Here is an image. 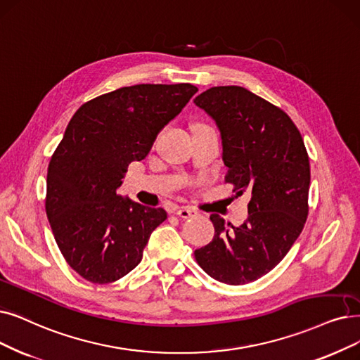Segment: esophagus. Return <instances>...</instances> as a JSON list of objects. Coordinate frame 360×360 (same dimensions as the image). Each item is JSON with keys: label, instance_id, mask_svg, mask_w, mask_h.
<instances>
[{"label": "esophagus", "instance_id": "esophagus-1", "mask_svg": "<svg viewBox=\"0 0 360 360\" xmlns=\"http://www.w3.org/2000/svg\"><path fill=\"white\" fill-rule=\"evenodd\" d=\"M176 214L181 219H191V217H198L199 215V212L192 207H180Z\"/></svg>", "mask_w": 360, "mask_h": 360}]
</instances>
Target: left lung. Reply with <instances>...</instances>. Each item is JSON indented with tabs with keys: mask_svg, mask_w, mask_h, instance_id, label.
<instances>
[{
	"mask_svg": "<svg viewBox=\"0 0 360 360\" xmlns=\"http://www.w3.org/2000/svg\"><path fill=\"white\" fill-rule=\"evenodd\" d=\"M193 103L217 125L224 180L250 192L240 226L211 214L215 233L195 251L211 278L243 285L264 276L294 245L309 214L310 164L298 128L279 108L238 85L212 87Z\"/></svg>",
	"mask_w": 360,
	"mask_h": 360,
	"instance_id": "obj_1",
	"label": "left lung"
}]
</instances>
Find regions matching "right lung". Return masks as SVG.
I'll list each match as a JSON object with an SVG mask.
<instances>
[{
    "instance_id": "1",
    "label": "right lung",
    "mask_w": 360,
    "mask_h": 360,
    "mask_svg": "<svg viewBox=\"0 0 360 360\" xmlns=\"http://www.w3.org/2000/svg\"><path fill=\"white\" fill-rule=\"evenodd\" d=\"M196 91L192 84L122 87L84 103L69 121L49 165L46 211L57 247L84 279L115 282L141 262L167 212L117 189Z\"/></svg>"
}]
</instances>
